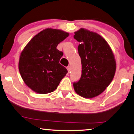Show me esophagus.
Listing matches in <instances>:
<instances>
[{
	"label": "esophagus",
	"instance_id": "esophagus-1",
	"mask_svg": "<svg viewBox=\"0 0 134 134\" xmlns=\"http://www.w3.org/2000/svg\"><path fill=\"white\" fill-rule=\"evenodd\" d=\"M67 69L68 71H69V73H70V71H71V67H70V66H68L67 67Z\"/></svg>",
	"mask_w": 134,
	"mask_h": 134
}]
</instances>
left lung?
Masks as SVG:
<instances>
[{
	"instance_id": "obj_1",
	"label": "left lung",
	"mask_w": 134,
	"mask_h": 134,
	"mask_svg": "<svg viewBox=\"0 0 134 134\" xmlns=\"http://www.w3.org/2000/svg\"><path fill=\"white\" fill-rule=\"evenodd\" d=\"M74 38L78 46L81 59L82 75L73 83L77 94L84 98H93L105 91L115 75L116 63L110 46L98 34L81 28L75 32Z\"/></svg>"
}]
</instances>
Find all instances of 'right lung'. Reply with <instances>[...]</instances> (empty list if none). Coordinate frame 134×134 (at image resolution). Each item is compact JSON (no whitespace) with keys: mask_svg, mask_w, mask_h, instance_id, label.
<instances>
[{"mask_svg":"<svg viewBox=\"0 0 134 134\" xmlns=\"http://www.w3.org/2000/svg\"><path fill=\"white\" fill-rule=\"evenodd\" d=\"M69 35L60 29H45L23 49L19 69L24 82L32 90L39 94L52 92L66 75V68L59 64L63 53L57 47Z\"/></svg>","mask_w":134,"mask_h":134,"instance_id":"add662e5","label":"right lung"}]
</instances>
